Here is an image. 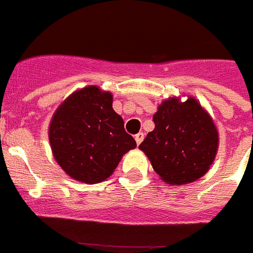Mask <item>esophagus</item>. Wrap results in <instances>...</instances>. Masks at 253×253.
<instances>
[{
    "instance_id": "1",
    "label": "esophagus",
    "mask_w": 253,
    "mask_h": 253,
    "mask_svg": "<svg viewBox=\"0 0 253 253\" xmlns=\"http://www.w3.org/2000/svg\"><path fill=\"white\" fill-rule=\"evenodd\" d=\"M143 138H144V134H143V133H138V134H135V137H134V139H135V142H137L138 146H139L140 143H142Z\"/></svg>"
}]
</instances>
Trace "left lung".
Wrapping results in <instances>:
<instances>
[{
	"instance_id": "left-lung-1",
	"label": "left lung",
	"mask_w": 253,
	"mask_h": 253,
	"mask_svg": "<svg viewBox=\"0 0 253 253\" xmlns=\"http://www.w3.org/2000/svg\"><path fill=\"white\" fill-rule=\"evenodd\" d=\"M154 129L139 149L166 184H191L209 171L219 147V134L207 109L187 96L163 100L153 115Z\"/></svg>"
}]
</instances>
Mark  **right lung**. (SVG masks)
<instances>
[{"mask_svg": "<svg viewBox=\"0 0 253 253\" xmlns=\"http://www.w3.org/2000/svg\"><path fill=\"white\" fill-rule=\"evenodd\" d=\"M48 137L62 169L88 185L110 177L123 156L137 147L114 111L113 93L93 84L76 90L57 107Z\"/></svg>", "mask_w": 253, "mask_h": 253, "instance_id": "right-lung-1", "label": "right lung"}]
</instances>
